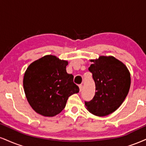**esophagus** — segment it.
<instances>
[{"label":"esophagus","instance_id":"obj_1","mask_svg":"<svg viewBox=\"0 0 146 146\" xmlns=\"http://www.w3.org/2000/svg\"><path fill=\"white\" fill-rule=\"evenodd\" d=\"M79 88H80V91L81 92V91L82 90V89H83V86L80 85V86H79Z\"/></svg>","mask_w":146,"mask_h":146}]
</instances>
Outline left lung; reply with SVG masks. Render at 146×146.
<instances>
[{"instance_id":"obj_1","label":"left lung","mask_w":146,"mask_h":146,"mask_svg":"<svg viewBox=\"0 0 146 146\" xmlns=\"http://www.w3.org/2000/svg\"><path fill=\"white\" fill-rule=\"evenodd\" d=\"M88 70L96 86L92 100L85 102L88 111L96 116H106L119 108L131 86V74L126 66L112 56L91 60Z\"/></svg>"}]
</instances>
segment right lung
Returning a JSON list of instances; mask_svg holds the SVG:
<instances>
[{
  "mask_svg": "<svg viewBox=\"0 0 146 146\" xmlns=\"http://www.w3.org/2000/svg\"><path fill=\"white\" fill-rule=\"evenodd\" d=\"M68 61L46 55L28 66L23 86L26 97L35 111L53 117L65 108L70 96L79 92L73 75L66 73Z\"/></svg>",
  "mask_w": 146,
  "mask_h": 146,
  "instance_id": "obj_1",
  "label": "right lung"
}]
</instances>
